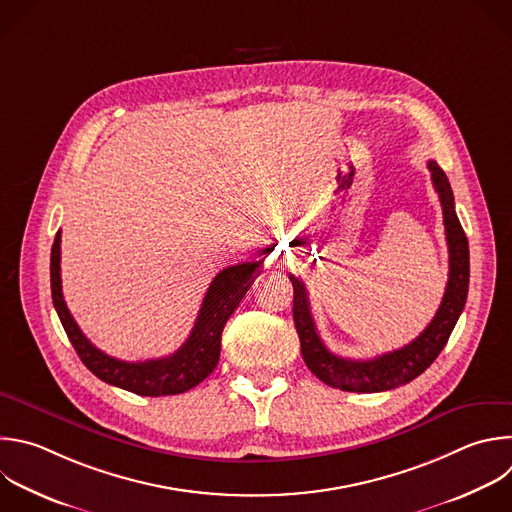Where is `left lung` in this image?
I'll use <instances>...</instances> for the list:
<instances>
[{
  "label": "left lung",
  "instance_id": "left-lung-1",
  "mask_svg": "<svg viewBox=\"0 0 512 512\" xmlns=\"http://www.w3.org/2000/svg\"><path fill=\"white\" fill-rule=\"evenodd\" d=\"M428 168L442 205L450 271L446 291L434 319L414 342L374 360H346L331 354L315 329L305 285L297 277L289 275V281L293 283V321L299 335L301 356L307 368L331 388H339L344 392H386L412 382L426 368H430V364L444 350L464 309L470 277L468 239L454 211V195L448 177L434 160H428Z\"/></svg>",
  "mask_w": 512,
  "mask_h": 512
}]
</instances>
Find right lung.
Segmentation results:
<instances>
[{
  "label": "right lung",
  "mask_w": 512,
  "mask_h": 512,
  "mask_svg": "<svg viewBox=\"0 0 512 512\" xmlns=\"http://www.w3.org/2000/svg\"><path fill=\"white\" fill-rule=\"evenodd\" d=\"M60 231L56 233L50 257L52 301L82 364L102 382L138 396H175L201 384L219 364L221 333L253 281L263 261L241 263L223 269L209 285L199 309L195 327L187 342L166 358L146 362H122L106 356L80 331L62 295L60 277Z\"/></svg>",
  "instance_id": "1"
}]
</instances>
